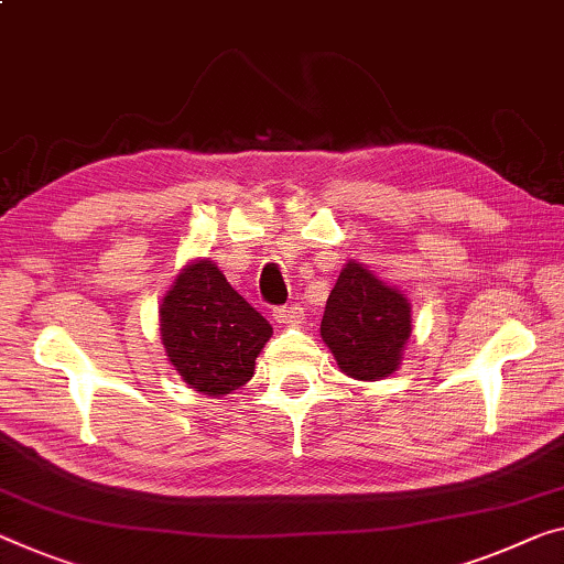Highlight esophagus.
Here are the masks:
<instances>
[{
  "mask_svg": "<svg viewBox=\"0 0 564 564\" xmlns=\"http://www.w3.org/2000/svg\"><path fill=\"white\" fill-rule=\"evenodd\" d=\"M274 319L284 327H294V325L305 323V307H300V305L280 307V310H274Z\"/></svg>",
  "mask_w": 564,
  "mask_h": 564,
  "instance_id": "1",
  "label": "esophagus"
}]
</instances>
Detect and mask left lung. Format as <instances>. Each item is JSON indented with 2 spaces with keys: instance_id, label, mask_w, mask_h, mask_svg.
<instances>
[{
  "instance_id": "1",
  "label": "left lung",
  "mask_w": 564,
  "mask_h": 564,
  "mask_svg": "<svg viewBox=\"0 0 564 564\" xmlns=\"http://www.w3.org/2000/svg\"><path fill=\"white\" fill-rule=\"evenodd\" d=\"M411 330L409 297L362 262L348 259L319 325L337 368L366 383L393 376L401 368Z\"/></svg>"
}]
</instances>
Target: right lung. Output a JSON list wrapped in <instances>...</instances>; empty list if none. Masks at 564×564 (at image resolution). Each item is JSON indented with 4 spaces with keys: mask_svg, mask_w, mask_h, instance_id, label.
Wrapping results in <instances>:
<instances>
[{
    "mask_svg": "<svg viewBox=\"0 0 564 564\" xmlns=\"http://www.w3.org/2000/svg\"><path fill=\"white\" fill-rule=\"evenodd\" d=\"M169 362L202 395H227L254 376L272 325L231 288L209 257L188 259L159 305Z\"/></svg>",
    "mask_w": 564,
    "mask_h": 564,
    "instance_id": "add662e5",
    "label": "right lung"
}]
</instances>
